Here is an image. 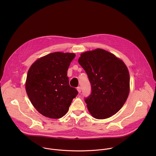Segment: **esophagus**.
<instances>
[{"label": "esophagus", "instance_id": "obj_1", "mask_svg": "<svg viewBox=\"0 0 156 156\" xmlns=\"http://www.w3.org/2000/svg\"><path fill=\"white\" fill-rule=\"evenodd\" d=\"M77 91H78V92L79 93H80L81 92V87H77Z\"/></svg>", "mask_w": 156, "mask_h": 156}]
</instances>
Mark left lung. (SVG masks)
I'll return each mask as SVG.
<instances>
[{
  "label": "left lung",
  "instance_id": "left-lung-1",
  "mask_svg": "<svg viewBox=\"0 0 156 156\" xmlns=\"http://www.w3.org/2000/svg\"><path fill=\"white\" fill-rule=\"evenodd\" d=\"M78 63L87 75L91 93L84 99L89 112L97 119L115 115L129 92V74L124 62L101 49L82 53Z\"/></svg>",
  "mask_w": 156,
  "mask_h": 156
}]
</instances>
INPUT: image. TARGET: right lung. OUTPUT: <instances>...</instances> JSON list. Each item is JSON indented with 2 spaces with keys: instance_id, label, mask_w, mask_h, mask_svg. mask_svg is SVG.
<instances>
[{
  "instance_id": "obj_1",
  "label": "right lung",
  "mask_w": 156,
  "mask_h": 156,
  "mask_svg": "<svg viewBox=\"0 0 156 156\" xmlns=\"http://www.w3.org/2000/svg\"><path fill=\"white\" fill-rule=\"evenodd\" d=\"M73 53L56 52L37 59L28 72L25 84L28 96L42 115L60 119L67 113L77 94L69 84L67 70Z\"/></svg>"
}]
</instances>
